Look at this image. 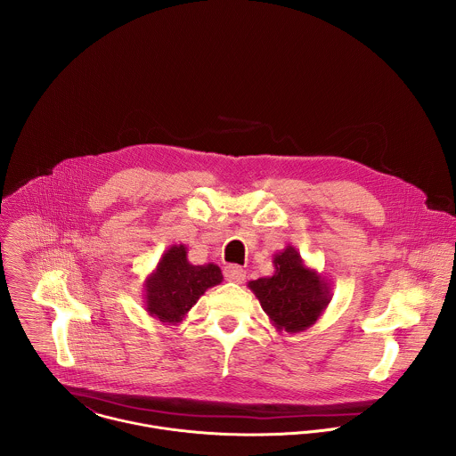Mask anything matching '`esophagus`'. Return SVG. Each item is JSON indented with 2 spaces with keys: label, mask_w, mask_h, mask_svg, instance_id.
Listing matches in <instances>:
<instances>
[{
  "label": "esophagus",
  "mask_w": 456,
  "mask_h": 456,
  "mask_svg": "<svg viewBox=\"0 0 456 456\" xmlns=\"http://www.w3.org/2000/svg\"><path fill=\"white\" fill-rule=\"evenodd\" d=\"M224 277L226 281H232V282H242L246 279V270L237 265H228L224 266Z\"/></svg>",
  "instance_id": "esophagus-1"
}]
</instances>
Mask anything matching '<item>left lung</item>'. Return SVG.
<instances>
[{"instance_id":"8db88e82","label":"left lung","mask_w":456,"mask_h":456,"mask_svg":"<svg viewBox=\"0 0 456 456\" xmlns=\"http://www.w3.org/2000/svg\"><path fill=\"white\" fill-rule=\"evenodd\" d=\"M273 275L249 281V289L277 331L298 333L314 325L331 300L330 282L309 268L293 246L273 255Z\"/></svg>"}]
</instances>
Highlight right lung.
<instances>
[{
    "label": "right lung",
    "mask_w": 456,
    "mask_h": 456,
    "mask_svg": "<svg viewBox=\"0 0 456 456\" xmlns=\"http://www.w3.org/2000/svg\"><path fill=\"white\" fill-rule=\"evenodd\" d=\"M221 281L217 265H191L184 244L170 246L143 282L145 311L165 325H179L198 298Z\"/></svg>",
    "instance_id": "obj_1"
}]
</instances>
